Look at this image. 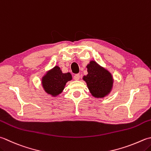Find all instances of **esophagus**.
Instances as JSON below:
<instances>
[{
  "mask_svg": "<svg viewBox=\"0 0 151 151\" xmlns=\"http://www.w3.org/2000/svg\"><path fill=\"white\" fill-rule=\"evenodd\" d=\"M73 78L75 79V81H78V80L80 79V75H79V74H76V75H75Z\"/></svg>",
  "mask_w": 151,
  "mask_h": 151,
  "instance_id": "esophagus-1",
  "label": "esophagus"
}]
</instances>
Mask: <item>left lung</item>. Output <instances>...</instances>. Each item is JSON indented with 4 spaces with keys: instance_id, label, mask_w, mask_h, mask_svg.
Masks as SVG:
<instances>
[{
    "instance_id": "left-lung-1",
    "label": "left lung",
    "mask_w": 151,
    "mask_h": 151,
    "mask_svg": "<svg viewBox=\"0 0 151 151\" xmlns=\"http://www.w3.org/2000/svg\"><path fill=\"white\" fill-rule=\"evenodd\" d=\"M86 67L88 74L84 76L83 80L86 82L91 95L97 98H103L107 96L113 85V78L111 73L95 61H91Z\"/></svg>"
}]
</instances>
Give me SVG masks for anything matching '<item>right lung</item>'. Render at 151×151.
I'll return each mask as SVG.
<instances>
[{"instance_id": "add662e5", "label": "right lung", "mask_w": 151, "mask_h": 151, "mask_svg": "<svg viewBox=\"0 0 151 151\" xmlns=\"http://www.w3.org/2000/svg\"><path fill=\"white\" fill-rule=\"evenodd\" d=\"M72 80L70 73H63L58 66L48 70L42 78V85L46 92L53 97L63 91L68 81Z\"/></svg>"}]
</instances>
